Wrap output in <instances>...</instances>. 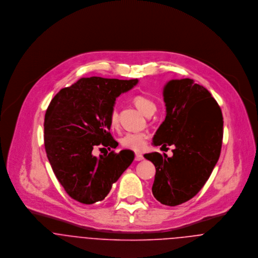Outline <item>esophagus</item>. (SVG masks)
Returning <instances> with one entry per match:
<instances>
[{
  "instance_id": "obj_1",
  "label": "esophagus",
  "mask_w": 258,
  "mask_h": 258,
  "mask_svg": "<svg viewBox=\"0 0 258 258\" xmlns=\"http://www.w3.org/2000/svg\"><path fill=\"white\" fill-rule=\"evenodd\" d=\"M135 160L136 161H142V160H144V157H143V155L142 154H139V153H137L136 155H135Z\"/></svg>"
}]
</instances>
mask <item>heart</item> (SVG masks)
Masks as SVG:
<instances>
[{
  "label": "heart",
  "instance_id": "1",
  "mask_svg": "<svg viewBox=\"0 0 258 258\" xmlns=\"http://www.w3.org/2000/svg\"><path fill=\"white\" fill-rule=\"evenodd\" d=\"M133 102L136 107L147 116L150 113H154L156 110V103L146 95H136L133 97ZM110 124L113 128L118 125V112L114 108L110 114ZM148 135L144 132H130L126 133L121 139V146L132 151H141L145 147Z\"/></svg>",
  "mask_w": 258,
  "mask_h": 258
}]
</instances>
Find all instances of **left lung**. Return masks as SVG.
<instances>
[{"instance_id": "1", "label": "left lung", "mask_w": 258, "mask_h": 258, "mask_svg": "<svg viewBox=\"0 0 258 258\" xmlns=\"http://www.w3.org/2000/svg\"><path fill=\"white\" fill-rule=\"evenodd\" d=\"M166 118L153 137L154 146H175L173 156L145 154L156 168L152 192L165 206L194 198L209 180L221 155V108L208 89L192 79H172L163 89Z\"/></svg>"}]
</instances>
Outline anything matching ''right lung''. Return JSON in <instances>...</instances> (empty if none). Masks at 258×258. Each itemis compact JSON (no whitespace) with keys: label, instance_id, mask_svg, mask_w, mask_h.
<instances>
[{"label":"right lung","instance_id":"add662e5","mask_svg":"<svg viewBox=\"0 0 258 258\" xmlns=\"http://www.w3.org/2000/svg\"><path fill=\"white\" fill-rule=\"evenodd\" d=\"M138 79L92 76L60 89L44 115V148L58 182L75 201L92 205L105 199L112 184L132 164L134 153L111 151L96 157L93 148L118 146L110 134L116 98Z\"/></svg>","mask_w":258,"mask_h":258}]
</instances>
